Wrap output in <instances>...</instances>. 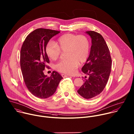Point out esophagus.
<instances>
[{"label":"esophagus","mask_w":134,"mask_h":134,"mask_svg":"<svg viewBox=\"0 0 134 134\" xmlns=\"http://www.w3.org/2000/svg\"><path fill=\"white\" fill-rule=\"evenodd\" d=\"M61 76H62V77H63V78H65V77H68V76H69L68 75H65V74H61Z\"/></svg>","instance_id":"obj_1"}]
</instances>
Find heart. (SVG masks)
Segmentation results:
<instances>
[{
    "label": "heart",
    "mask_w": 134,
    "mask_h": 134,
    "mask_svg": "<svg viewBox=\"0 0 134 134\" xmlns=\"http://www.w3.org/2000/svg\"><path fill=\"white\" fill-rule=\"evenodd\" d=\"M90 51V42L86 36L67 33L60 36L57 43L47 42L45 47L47 55L52 60H56L66 52V60L55 65L56 69L62 73L72 75L76 71L79 63H85L88 59Z\"/></svg>",
    "instance_id": "1"
}]
</instances>
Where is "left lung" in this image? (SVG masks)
<instances>
[{"instance_id": "obj_1", "label": "left lung", "mask_w": 134, "mask_h": 134, "mask_svg": "<svg viewBox=\"0 0 134 134\" xmlns=\"http://www.w3.org/2000/svg\"><path fill=\"white\" fill-rule=\"evenodd\" d=\"M86 33L92 38V45L89 56L81 70L89 76L84 78V84L78 93L84 98L90 99L100 94L105 87L111 71L112 58L103 36L93 31Z\"/></svg>"}]
</instances>
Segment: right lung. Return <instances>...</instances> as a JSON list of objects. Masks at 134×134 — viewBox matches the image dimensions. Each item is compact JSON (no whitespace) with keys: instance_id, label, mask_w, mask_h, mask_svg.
<instances>
[{"instance_id":"add662e5","label":"right lung","mask_w":134,"mask_h":134,"mask_svg":"<svg viewBox=\"0 0 134 134\" xmlns=\"http://www.w3.org/2000/svg\"><path fill=\"white\" fill-rule=\"evenodd\" d=\"M60 31L39 28L25 38L20 52V67L24 82L29 91L35 97L45 99L52 96L63 79L56 71L48 77L43 70L49 68V60L45 47L49 40Z\"/></svg>"}]
</instances>
